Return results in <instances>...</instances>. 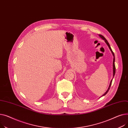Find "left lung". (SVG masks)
<instances>
[{"instance_id":"left-lung-1","label":"left lung","mask_w":128,"mask_h":128,"mask_svg":"<svg viewBox=\"0 0 128 128\" xmlns=\"http://www.w3.org/2000/svg\"><path fill=\"white\" fill-rule=\"evenodd\" d=\"M99 36L102 39H103L104 41H105V42H106V43L107 44V45L108 46V48H109L110 49V51L112 52V55L114 56V59H113V64H112V66H113V76H115V71H116V68H115V56H114V52H112V49H111V48H110V44L108 43V41L106 40V39L105 38L102 36V35H101V34H99ZM112 80H111V81H110V86H109V87H108V90L102 96H105L106 95L108 92L109 91V90H110V86H111V85H112Z\"/></svg>"}]
</instances>
